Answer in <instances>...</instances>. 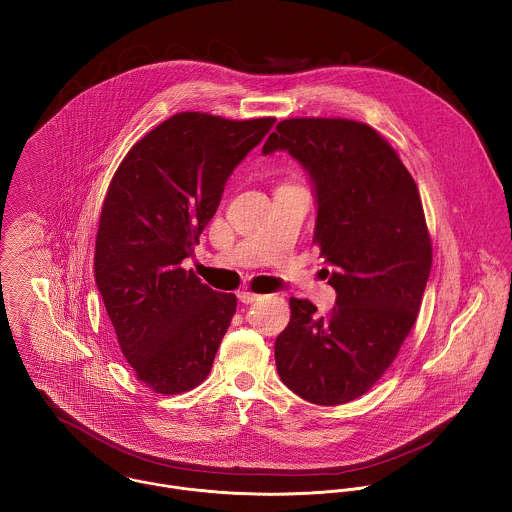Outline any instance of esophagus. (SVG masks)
I'll list each match as a JSON object with an SVG mask.
<instances>
[{"instance_id": "esophagus-1", "label": "esophagus", "mask_w": 512, "mask_h": 512, "mask_svg": "<svg viewBox=\"0 0 512 512\" xmlns=\"http://www.w3.org/2000/svg\"><path fill=\"white\" fill-rule=\"evenodd\" d=\"M238 299H240L242 303H254V301L262 299V295H258V293L252 292H240L238 293Z\"/></svg>"}]
</instances>
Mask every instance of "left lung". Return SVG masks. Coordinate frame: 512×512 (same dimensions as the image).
Instances as JSON below:
<instances>
[{
	"label": "left lung",
	"instance_id": "8db88e82",
	"mask_svg": "<svg viewBox=\"0 0 512 512\" xmlns=\"http://www.w3.org/2000/svg\"><path fill=\"white\" fill-rule=\"evenodd\" d=\"M276 149L290 151L313 179V244L333 266L337 292L323 317L309 299L290 297V323L276 339L278 374L307 402L347 404L380 380L416 323L432 268L422 199L398 151L363 122L282 120L262 147Z\"/></svg>",
	"mask_w": 512,
	"mask_h": 512
}]
</instances>
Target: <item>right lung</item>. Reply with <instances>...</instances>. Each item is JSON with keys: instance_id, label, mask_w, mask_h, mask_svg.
<instances>
[{"instance_id": "obj_1", "label": "right lung", "mask_w": 512, "mask_h": 512, "mask_svg": "<svg viewBox=\"0 0 512 512\" xmlns=\"http://www.w3.org/2000/svg\"><path fill=\"white\" fill-rule=\"evenodd\" d=\"M276 118L179 112L136 142L102 205L94 278L122 355L157 394H181L211 372L236 295L181 264L219 209L232 169Z\"/></svg>"}]
</instances>
